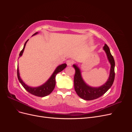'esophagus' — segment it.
I'll use <instances>...</instances> for the list:
<instances>
[{"mask_svg": "<svg viewBox=\"0 0 132 132\" xmlns=\"http://www.w3.org/2000/svg\"><path fill=\"white\" fill-rule=\"evenodd\" d=\"M66 63L68 65H71L74 63V61H73V60L69 59V60H68V61H67Z\"/></svg>", "mask_w": 132, "mask_h": 132, "instance_id": "obj_1", "label": "esophagus"}]
</instances>
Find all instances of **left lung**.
Segmentation results:
<instances>
[{
    "label": "left lung",
    "instance_id": "1",
    "mask_svg": "<svg viewBox=\"0 0 132 132\" xmlns=\"http://www.w3.org/2000/svg\"><path fill=\"white\" fill-rule=\"evenodd\" d=\"M103 50L105 51L111 65L109 78L103 85L99 87H92L87 85L81 78L80 71L77 65H73L75 69L74 78L75 90L80 97L85 100H93L101 97L106 93L113 83L115 77L114 60L110 52L109 47L107 45H105L103 47Z\"/></svg>",
    "mask_w": 132,
    "mask_h": 132
}]
</instances>
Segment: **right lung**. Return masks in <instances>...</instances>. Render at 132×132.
<instances>
[{
  "instance_id": "add662e5",
  "label": "right lung",
  "mask_w": 132,
  "mask_h": 132,
  "mask_svg": "<svg viewBox=\"0 0 132 132\" xmlns=\"http://www.w3.org/2000/svg\"><path fill=\"white\" fill-rule=\"evenodd\" d=\"M37 34V32H36L35 34H34V35ZM27 41H28V40H27V41L25 42L23 49L21 50L20 53V54H19L20 57L22 55V54L23 53V51H24L26 44ZM66 67H67V64L65 63L63 64H62L61 65H59L57 68L55 70L54 73H53L52 75V76L48 80L45 84H44L43 85L39 86V87H30L29 86L26 85L22 81V80L20 78V75H19L18 66V69H17L18 78V79H19L20 82L22 86L24 87L25 89L29 92V93H30V94H32L35 96H36L44 97V96H46L48 95L49 94H50L52 93V92L53 91V90H54V87H55V76H56V75L58 73L61 72V71H62L64 69H65V68H66Z\"/></svg>"
}]
</instances>
